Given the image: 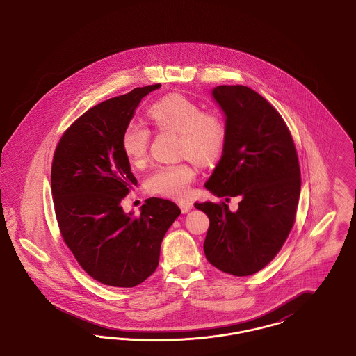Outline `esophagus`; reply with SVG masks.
I'll list each match as a JSON object with an SVG mask.
<instances>
[{
    "label": "esophagus",
    "instance_id": "1",
    "mask_svg": "<svg viewBox=\"0 0 356 356\" xmlns=\"http://www.w3.org/2000/svg\"><path fill=\"white\" fill-rule=\"evenodd\" d=\"M179 207H180L183 213H186V212H189L193 208V204L191 203V202H180Z\"/></svg>",
    "mask_w": 356,
    "mask_h": 356
}]
</instances>
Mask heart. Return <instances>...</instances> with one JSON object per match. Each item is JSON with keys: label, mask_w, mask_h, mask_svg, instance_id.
Here are the masks:
<instances>
[{"label": "heart", "mask_w": 356, "mask_h": 356, "mask_svg": "<svg viewBox=\"0 0 356 356\" xmlns=\"http://www.w3.org/2000/svg\"><path fill=\"white\" fill-rule=\"evenodd\" d=\"M153 125L160 131L179 135L177 151L199 164L215 161L224 148L227 129L219 115L203 112L202 106L183 95H170L148 109ZM149 131L144 125L131 122L121 136V149L128 161L141 167L148 156ZM196 172L186 161L160 165L147 179V189L170 199H183L189 192Z\"/></svg>", "instance_id": "obj_1"}]
</instances>
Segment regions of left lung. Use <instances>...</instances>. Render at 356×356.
I'll return each instance as SVG.
<instances>
[{
    "label": "left lung",
    "mask_w": 356,
    "mask_h": 356,
    "mask_svg": "<svg viewBox=\"0 0 356 356\" xmlns=\"http://www.w3.org/2000/svg\"><path fill=\"white\" fill-rule=\"evenodd\" d=\"M212 97L225 118L227 138L205 188L225 203H195L209 218L207 260L220 271L248 276L264 268L295 222L300 168L287 125L270 102L244 85H220Z\"/></svg>",
    "instance_id": "8db88e82"
}]
</instances>
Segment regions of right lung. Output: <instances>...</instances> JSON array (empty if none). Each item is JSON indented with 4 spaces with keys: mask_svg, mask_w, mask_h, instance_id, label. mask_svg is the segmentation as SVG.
<instances>
[{
    "mask_svg": "<svg viewBox=\"0 0 356 356\" xmlns=\"http://www.w3.org/2000/svg\"><path fill=\"white\" fill-rule=\"evenodd\" d=\"M160 84L135 88L86 111L63 135L51 164V195L63 238L95 280L131 288L156 271L161 241L181 213L151 197L140 213L121 202L137 186L121 136L143 97Z\"/></svg>",
    "mask_w": 356,
    "mask_h": 356,
    "instance_id": "1",
    "label": "right lung"
}]
</instances>
